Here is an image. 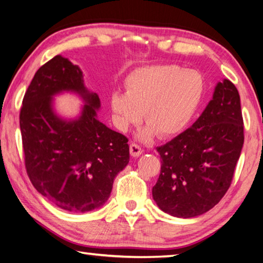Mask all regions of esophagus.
I'll list each match as a JSON object with an SVG mask.
<instances>
[{
	"label": "esophagus",
	"mask_w": 263,
	"mask_h": 263,
	"mask_svg": "<svg viewBox=\"0 0 263 263\" xmlns=\"http://www.w3.org/2000/svg\"><path fill=\"white\" fill-rule=\"evenodd\" d=\"M142 152L144 151H142V148L140 146H138L136 144L130 145V153L133 157H139L142 154Z\"/></svg>",
	"instance_id": "esophagus-1"
}]
</instances>
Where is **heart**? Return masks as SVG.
<instances>
[{"label":"heart","instance_id":"heart-1","mask_svg":"<svg viewBox=\"0 0 263 263\" xmlns=\"http://www.w3.org/2000/svg\"><path fill=\"white\" fill-rule=\"evenodd\" d=\"M125 94L114 93L110 108L118 130L127 131L144 114L147 125L139 139L149 141L177 136L193 118L203 94L201 76L176 65L137 69L125 79Z\"/></svg>","mask_w":263,"mask_h":263}]
</instances>
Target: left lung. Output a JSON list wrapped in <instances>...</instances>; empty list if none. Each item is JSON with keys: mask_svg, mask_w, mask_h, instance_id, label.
<instances>
[{"mask_svg": "<svg viewBox=\"0 0 263 263\" xmlns=\"http://www.w3.org/2000/svg\"><path fill=\"white\" fill-rule=\"evenodd\" d=\"M242 125L239 93L223 79L193 125L156 148L162 165L152 193L161 211L191 218L219 202L230 187L244 145Z\"/></svg>", "mask_w": 263, "mask_h": 263, "instance_id": "1", "label": "left lung"}]
</instances>
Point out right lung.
I'll use <instances>...</instances> for the list:
<instances>
[{
  "mask_svg": "<svg viewBox=\"0 0 263 263\" xmlns=\"http://www.w3.org/2000/svg\"><path fill=\"white\" fill-rule=\"evenodd\" d=\"M63 92L84 103L73 119L54 109V97ZM100 108L83 71L61 55L36 71L23 100L19 124L27 175L37 192L66 212L102 207L130 161L127 138L99 121Z\"/></svg>",
  "mask_w": 263,
  "mask_h": 263,
  "instance_id": "add662e5",
  "label": "right lung"
}]
</instances>
